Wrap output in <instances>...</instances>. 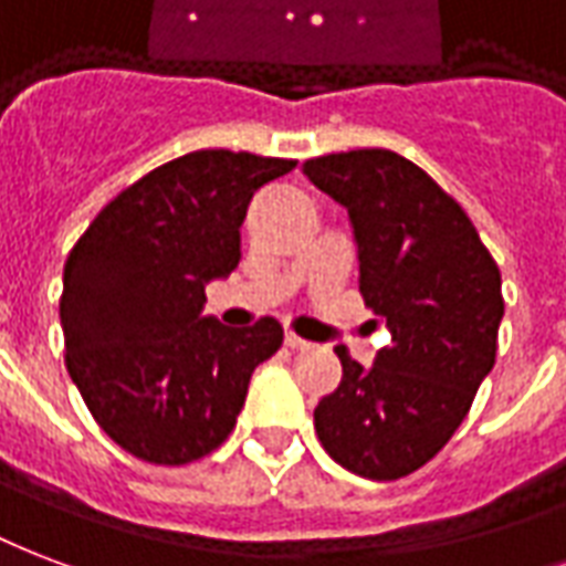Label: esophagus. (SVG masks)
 Returning a JSON list of instances; mask_svg holds the SVG:
<instances>
[{"mask_svg":"<svg viewBox=\"0 0 566 566\" xmlns=\"http://www.w3.org/2000/svg\"><path fill=\"white\" fill-rule=\"evenodd\" d=\"M286 346H292V349H311V340H304V337H298L295 332H286Z\"/></svg>","mask_w":566,"mask_h":566,"instance_id":"esophagus-1","label":"esophagus"}]
</instances>
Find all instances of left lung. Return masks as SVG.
Returning a JSON list of instances; mask_svg holds the SVG:
<instances>
[{"instance_id": "left-lung-1", "label": "left lung", "mask_w": 566, "mask_h": 566, "mask_svg": "<svg viewBox=\"0 0 566 566\" xmlns=\"http://www.w3.org/2000/svg\"><path fill=\"white\" fill-rule=\"evenodd\" d=\"M304 175L346 208L358 292L391 334L370 368L334 349L344 379L313 424L340 468L401 480L447 447L492 374L501 271L458 201L398 153H332Z\"/></svg>"}]
</instances>
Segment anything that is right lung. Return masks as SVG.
Wrapping results in <instances>:
<instances>
[{
  "label": "right lung",
  "instance_id": "right-lung-1",
  "mask_svg": "<svg viewBox=\"0 0 566 566\" xmlns=\"http://www.w3.org/2000/svg\"><path fill=\"white\" fill-rule=\"evenodd\" d=\"M292 159L196 150L102 208L65 259V365L102 431L150 464H189L232 434L253 370L283 344L277 319L229 328L205 286L241 262L255 189Z\"/></svg>",
  "mask_w": 566,
  "mask_h": 566
}]
</instances>
